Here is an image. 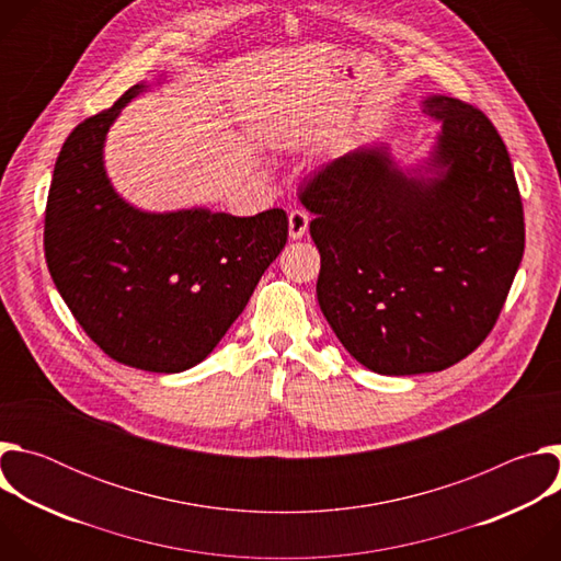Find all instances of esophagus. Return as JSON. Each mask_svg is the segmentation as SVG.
I'll list each match as a JSON object with an SVG mask.
<instances>
[{
  "label": "esophagus",
  "instance_id": "34e87169",
  "mask_svg": "<svg viewBox=\"0 0 561 561\" xmlns=\"http://www.w3.org/2000/svg\"><path fill=\"white\" fill-rule=\"evenodd\" d=\"M288 230H290V237L293 239H301L308 230V213L295 208L288 213Z\"/></svg>",
  "mask_w": 561,
  "mask_h": 561
}]
</instances>
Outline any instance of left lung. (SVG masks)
I'll list each match as a JSON object with an SVG mask.
<instances>
[{
	"mask_svg": "<svg viewBox=\"0 0 561 561\" xmlns=\"http://www.w3.org/2000/svg\"><path fill=\"white\" fill-rule=\"evenodd\" d=\"M433 178L399 171L383 146L306 180L322 255L317 299L344 348L379 375L437 373L493 331L524 255V206L508 150L472 104L433 95Z\"/></svg>",
	"mask_w": 561,
	"mask_h": 561,
	"instance_id": "1",
	"label": "left lung"
}]
</instances>
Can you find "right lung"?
<instances>
[{
    "mask_svg": "<svg viewBox=\"0 0 561 561\" xmlns=\"http://www.w3.org/2000/svg\"><path fill=\"white\" fill-rule=\"evenodd\" d=\"M146 87L77 124L55 162L44 217L50 277L77 324L115 362L182 373L219 344L282 253V208L232 217L191 208L144 213L111 186L102 148Z\"/></svg>",
    "mask_w": 561,
    "mask_h": 561,
    "instance_id": "1",
    "label": "right lung"
}]
</instances>
